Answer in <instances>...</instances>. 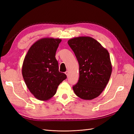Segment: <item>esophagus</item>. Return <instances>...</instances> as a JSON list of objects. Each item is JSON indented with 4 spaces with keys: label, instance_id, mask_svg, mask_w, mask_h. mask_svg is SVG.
Instances as JSON below:
<instances>
[{
    "label": "esophagus",
    "instance_id": "1",
    "mask_svg": "<svg viewBox=\"0 0 134 134\" xmlns=\"http://www.w3.org/2000/svg\"><path fill=\"white\" fill-rule=\"evenodd\" d=\"M65 74L67 75V76H69V72L68 71H65Z\"/></svg>",
    "mask_w": 134,
    "mask_h": 134
}]
</instances>
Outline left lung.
Here are the masks:
<instances>
[{"label":"left lung","mask_w":134,"mask_h":134,"mask_svg":"<svg viewBox=\"0 0 134 134\" xmlns=\"http://www.w3.org/2000/svg\"><path fill=\"white\" fill-rule=\"evenodd\" d=\"M79 65V78L72 87L75 94L85 100L98 97L112 73V64L107 49L92 37L80 36L68 41Z\"/></svg>","instance_id":"1"}]
</instances>
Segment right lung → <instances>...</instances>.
I'll list each match as a JSON object with an SVG mask.
<instances>
[{
	"label": "right lung",
	"instance_id": "1",
	"mask_svg": "<svg viewBox=\"0 0 134 134\" xmlns=\"http://www.w3.org/2000/svg\"><path fill=\"white\" fill-rule=\"evenodd\" d=\"M60 38H43L28 50L22 68L23 78L28 90L36 98L47 100L53 97L59 85L66 78L59 72L55 54Z\"/></svg>",
	"mask_w": 134,
	"mask_h": 134
}]
</instances>
